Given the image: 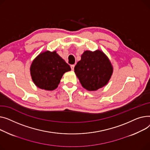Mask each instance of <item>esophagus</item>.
<instances>
[{
  "mask_svg": "<svg viewBox=\"0 0 150 150\" xmlns=\"http://www.w3.org/2000/svg\"><path fill=\"white\" fill-rule=\"evenodd\" d=\"M74 67H75V65H71V69L73 70H74Z\"/></svg>",
  "mask_w": 150,
  "mask_h": 150,
  "instance_id": "1",
  "label": "esophagus"
}]
</instances>
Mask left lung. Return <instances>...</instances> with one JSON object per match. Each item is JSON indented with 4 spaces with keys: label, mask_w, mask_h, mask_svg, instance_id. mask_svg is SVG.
I'll list each match as a JSON object with an SVG mask.
<instances>
[{
    "label": "left lung",
    "mask_w": 150,
    "mask_h": 150,
    "mask_svg": "<svg viewBox=\"0 0 150 150\" xmlns=\"http://www.w3.org/2000/svg\"><path fill=\"white\" fill-rule=\"evenodd\" d=\"M74 73L85 89L94 91L108 83L113 73V67L102 51L86 50L75 66Z\"/></svg>",
    "instance_id": "8db88e82"
}]
</instances>
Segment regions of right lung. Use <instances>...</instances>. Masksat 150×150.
<instances>
[{"label": "right lung", "mask_w": 150, "mask_h": 150, "mask_svg": "<svg viewBox=\"0 0 150 150\" xmlns=\"http://www.w3.org/2000/svg\"><path fill=\"white\" fill-rule=\"evenodd\" d=\"M69 71V65L56 51L40 52L30 66L34 83L39 88L48 91L56 89L64 74Z\"/></svg>", "instance_id": "add662e5"}]
</instances>
